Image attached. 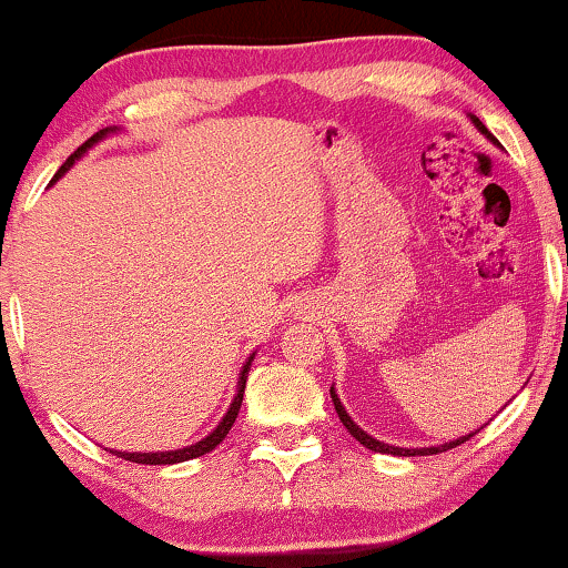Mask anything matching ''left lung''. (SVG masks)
Instances as JSON below:
<instances>
[{"instance_id": "left-lung-1", "label": "left lung", "mask_w": 568, "mask_h": 568, "mask_svg": "<svg viewBox=\"0 0 568 568\" xmlns=\"http://www.w3.org/2000/svg\"><path fill=\"white\" fill-rule=\"evenodd\" d=\"M473 119V123H476V129L480 131V134H486L488 139H491V142H496L494 139V134L491 131H488L484 123H480L476 115H470ZM331 398H333V406H336V414H338V418H341V424L346 426L348 429V434H352V437L356 439V442H362L364 447L367 449H372V453H385V455H400V457H414V455H437V453H447V449H453V447H457V445H463V442H468L473 434H468V437H460V439H455V442H447V445H442V447H416V449H406V447H393V445H385V442H377L375 437H369L367 432L364 429H359V426H356L354 422H352V416L346 414V408L341 406V400H338V395H336V390H333L331 387Z\"/></svg>"}]
</instances>
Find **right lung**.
I'll return each mask as SVG.
<instances>
[{
  "label": "right lung",
  "mask_w": 568,
  "mask_h": 568,
  "mask_svg": "<svg viewBox=\"0 0 568 568\" xmlns=\"http://www.w3.org/2000/svg\"><path fill=\"white\" fill-rule=\"evenodd\" d=\"M105 136V129L103 131H98V134H92L88 142H84L82 146H77V152L74 154H69L67 158V162L64 165L59 168V173L53 175V181H57L59 175H64L69 168L74 165V160L77 158H82L84 152H88V146H92L98 142V139H103ZM251 362H253V356L251 359L245 362V367H243V372H240V383H237V395H235V400H232V406H230V410L227 414H224V418L220 422V426H216V429L209 434L206 439H201V442H196V445H191V447H183V449H173V453H113L115 457H123V460H129V463H142V465H173V463H185V460H193V457H201V455H206V453H212V449L220 445V442L227 437L230 434V429H232V424H235V418H237V410H240V406H243V393H245V379H247V369H251Z\"/></svg>",
  "instance_id": "right-lung-1"
}]
</instances>
